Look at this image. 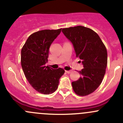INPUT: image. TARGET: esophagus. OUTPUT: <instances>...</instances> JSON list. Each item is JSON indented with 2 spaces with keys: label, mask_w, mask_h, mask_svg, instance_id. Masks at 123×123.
I'll return each instance as SVG.
<instances>
[{
  "label": "esophagus",
  "mask_w": 123,
  "mask_h": 123,
  "mask_svg": "<svg viewBox=\"0 0 123 123\" xmlns=\"http://www.w3.org/2000/svg\"><path fill=\"white\" fill-rule=\"evenodd\" d=\"M65 72H66L67 73H68V74H70L72 72V71H65Z\"/></svg>",
  "instance_id": "obj_1"
}]
</instances>
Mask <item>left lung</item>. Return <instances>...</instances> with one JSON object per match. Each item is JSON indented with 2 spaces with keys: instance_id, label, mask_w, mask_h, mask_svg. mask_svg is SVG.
<instances>
[{
  "instance_id": "8db88e82",
  "label": "left lung",
  "mask_w": 123,
  "mask_h": 123,
  "mask_svg": "<svg viewBox=\"0 0 123 123\" xmlns=\"http://www.w3.org/2000/svg\"><path fill=\"white\" fill-rule=\"evenodd\" d=\"M62 31L73 43L84 67L79 71V80L72 82L73 90L79 96H87L96 90L104 79L107 65L106 47L98 34L87 27L79 25Z\"/></svg>"
}]
</instances>
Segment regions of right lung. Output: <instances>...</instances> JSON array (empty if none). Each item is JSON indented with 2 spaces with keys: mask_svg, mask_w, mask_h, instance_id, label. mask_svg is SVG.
<instances>
[{
  "mask_svg": "<svg viewBox=\"0 0 123 123\" xmlns=\"http://www.w3.org/2000/svg\"><path fill=\"white\" fill-rule=\"evenodd\" d=\"M62 28L44 30L31 34L21 49V63L26 79L34 89L49 95L58 89L59 80L65 71L45 66L49 48Z\"/></svg>",
  "mask_w": 123,
  "mask_h": 123,
  "instance_id": "add662e5",
  "label": "right lung"
}]
</instances>
